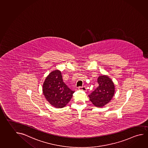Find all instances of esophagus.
<instances>
[{
	"mask_svg": "<svg viewBox=\"0 0 148 148\" xmlns=\"http://www.w3.org/2000/svg\"><path fill=\"white\" fill-rule=\"evenodd\" d=\"M79 90H83V91H86V88L84 86H82V87H79Z\"/></svg>",
	"mask_w": 148,
	"mask_h": 148,
	"instance_id": "esophagus-1",
	"label": "esophagus"
}]
</instances>
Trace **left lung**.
<instances>
[{"label":"left lung","mask_w":148,"mask_h":148,"mask_svg":"<svg viewBox=\"0 0 148 148\" xmlns=\"http://www.w3.org/2000/svg\"><path fill=\"white\" fill-rule=\"evenodd\" d=\"M97 82L98 86L88 97L94 105L101 108L112 99L115 92V86L111 79L107 75H99Z\"/></svg>","instance_id":"obj_1"}]
</instances>
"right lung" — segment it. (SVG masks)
I'll list each match as a JSON object with an SVG mask.
<instances>
[{
	"instance_id": "obj_1",
	"label": "right lung",
	"mask_w": 148,
	"mask_h": 148,
	"mask_svg": "<svg viewBox=\"0 0 148 148\" xmlns=\"http://www.w3.org/2000/svg\"><path fill=\"white\" fill-rule=\"evenodd\" d=\"M43 93L47 100L54 107H65L70 101L75 91L64 83L60 70H55L49 74L43 84Z\"/></svg>"
}]
</instances>
